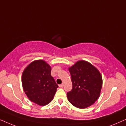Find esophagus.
<instances>
[{
    "instance_id": "obj_1",
    "label": "esophagus",
    "mask_w": 126,
    "mask_h": 126,
    "mask_svg": "<svg viewBox=\"0 0 126 126\" xmlns=\"http://www.w3.org/2000/svg\"><path fill=\"white\" fill-rule=\"evenodd\" d=\"M63 87V84H60V85H59V87L60 88H62Z\"/></svg>"
}]
</instances>
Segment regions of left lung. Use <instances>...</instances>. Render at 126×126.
<instances>
[{
	"mask_svg": "<svg viewBox=\"0 0 126 126\" xmlns=\"http://www.w3.org/2000/svg\"><path fill=\"white\" fill-rule=\"evenodd\" d=\"M71 76L72 89L67 97L73 106L84 109L99 99L103 84L99 70L89 62L80 60L68 68Z\"/></svg>",
	"mask_w": 126,
	"mask_h": 126,
	"instance_id": "8db88e82",
	"label": "left lung"
}]
</instances>
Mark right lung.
<instances>
[{
  "label": "right lung",
  "mask_w": 126,
  "mask_h": 126,
  "mask_svg": "<svg viewBox=\"0 0 126 126\" xmlns=\"http://www.w3.org/2000/svg\"><path fill=\"white\" fill-rule=\"evenodd\" d=\"M51 68L45 61H32L24 69L22 83L27 97L40 106H46L54 98L58 87L51 76Z\"/></svg>",
  "instance_id": "add662e5"
}]
</instances>
